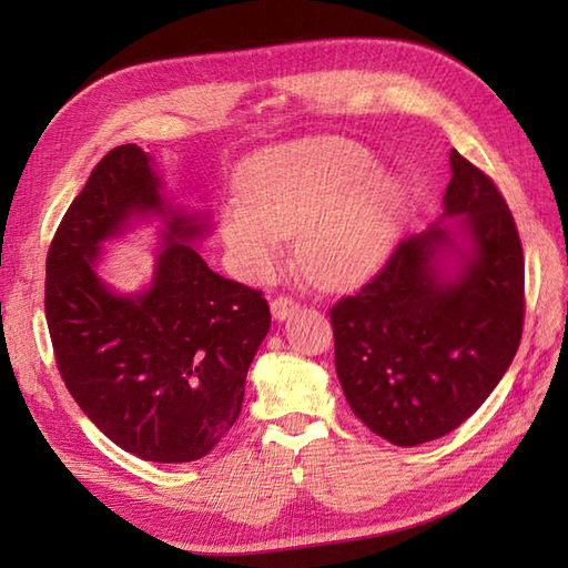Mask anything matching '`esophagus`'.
<instances>
[{"label": "esophagus", "mask_w": 568, "mask_h": 568, "mask_svg": "<svg viewBox=\"0 0 568 568\" xmlns=\"http://www.w3.org/2000/svg\"><path fill=\"white\" fill-rule=\"evenodd\" d=\"M297 303L293 297H287V295H277V297H273L271 300V312H273V317L275 320H285V317H291L293 312H297Z\"/></svg>", "instance_id": "esophagus-1"}]
</instances>
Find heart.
Returning <instances> with one entry per match:
<instances>
[{
	"label": "heart",
	"instance_id": "obj_1",
	"mask_svg": "<svg viewBox=\"0 0 568 568\" xmlns=\"http://www.w3.org/2000/svg\"><path fill=\"white\" fill-rule=\"evenodd\" d=\"M368 149L322 136L283 143L244 165L241 197L220 214V232L234 268L265 281L295 236V261L312 283H358L388 256L405 220L400 180L381 171Z\"/></svg>",
	"mask_w": 568,
	"mask_h": 568
}]
</instances>
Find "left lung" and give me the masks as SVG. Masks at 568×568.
Masks as SVG:
<instances>
[{
    "label": "left lung",
    "instance_id": "left-lung-1",
    "mask_svg": "<svg viewBox=\"0 0 568 568\" xmlns=\"http://www.w3.org/2000/svg\"><path fill=\"white\" fill-rule=\"evenodd\" d=\"M449 163L442 220H462L400 241L329 312L348 407L397 446L439 439L474 415L523 339L525 258L508 202L456 149ZM444 252L459 258L452 276Z\"/></svg>",
    "mask_w": 568,
    "mask_h": 568
}]
</instances>
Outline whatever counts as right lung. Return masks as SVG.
<instances>
[{
	"label": "right lung",
	"mask_w": 568,
	"mask_h": 568,
	"mask_svg": "<svg viewBox=\"0 0 568 568\" xmlns=\"http://www.w3.org/2000/svg\"><path fill=\"white\" fill-rule=\"evenodd\" d=\"M161 213L166 246L149 292L112 294L93 273L102 240ZM200 216L161 195L151 155L116 146L72 200L45 258V320L55 364L80 409L124 452L185 464L239 419L271 310L261 291L216 275L190 244Z\"/></svg>",
	"instance_id": "obj_1"
}]
</instances>
